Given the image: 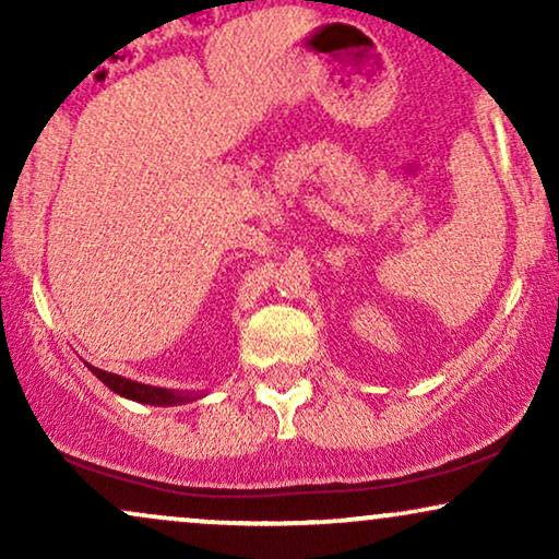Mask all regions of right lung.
I'll return each instance as SVG.
<instances>
[{
    "label": "right lung",
    "instance_id": "right-lung-1",
    "mask_svg": "<svg viewBox=\"0 0 559 559\" xmlns=\"http://www.w3.org/2000/svg\"><path fill=\"white\" fill-rule=\"evenodd\" d=\"M88 368H92V365H88ZM92 373L99 378L105 386H110L115 394L128 396V400H136L144 404H159V407H165V404H183L191 400L189 394H176V391H168V389L146 386V383H136V381H128V378H120L115 373H105V370H99V368H92Z\"/></svg>",
    "mask_w": 559,
    "mask_h": 559
}]
</instances>
